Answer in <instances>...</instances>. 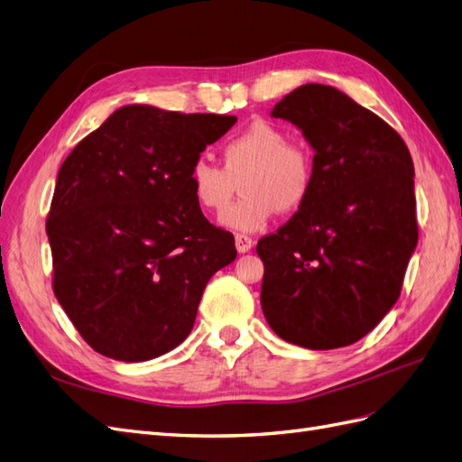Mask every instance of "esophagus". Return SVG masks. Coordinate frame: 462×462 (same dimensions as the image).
Returning a JSON list of instances; mask_svg holds the SVG:
<instances>
[{
	"label": "esophagus",
	"mask_w": 462,
	"mask_h": 462,
	"mask_svg": "<svg viewBox=\"0 0 462 462\" xmlns=\"http://www.w3.org/2000/svg\"><path fill=\"white\" fill-rule=\"evenodd\" d=\"M235 246L241 254H245V253H250V248L254 246V241L246 235H235Z\"/></svg>",
	"instance_id": "esophagus-1"
}]
</instances>
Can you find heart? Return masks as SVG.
Segmentation results:
<instances>
[{
    "label": "heart",
    "instance_id": "b5f03b06",
    "mask_svg": "<svg viewBox=\"0 0 462 462\" xmlns=\"http://www.w3.org/2000/svg\"><path fill=\"white\" fill-rule=\"evenodd\" d=\"M221 167L200 156L192 162L189 185L197 204L221 212L233 197L235 177H245V197L221 214L223 227L239 233L262 231L279 209H295L312 189V162L306 150L289 144L287 133L268 121H254L223 146Z\"/></svg>",
    "mask_w": 462,
    "mask_h": 462
}]
</instances>
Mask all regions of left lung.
I'll return each instance as SVG.
<instances>
[{
	"label": "left lung",
	"mask_w": 462,
	"mask_h": 462,
	"mask_svg": "<svg viewBox=\"0 0 462 462\" xmlns=\"http://www.w3.org/2000/svg\"><path fill=\"white\" fill-rule=\"evenodd\" d=\"M314 150L312 189L258 241L270 328L314 351L353 345L393 309L416 248L414 165L389 125L328 85H302L272 109Z\"/></svg>",
	"instance_id": "obj_1"
}]
</instances>
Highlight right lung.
Listing matches in <instances>:
<instances>
[{
  "instance_id": "add662e5",
  "label": "right lung",
  "mask_w": 462,
  "mask_h": 462,
  "mask_svg": "<svg viewBox=\"0 0 462 462\" xmlns=\"http://www.w3.org/2000/svg\"><path fill=\"white\" fill-rule=\"evenodd\" d=\"M235 121L123 106L63 162L46 223L53 292L96 353L144 362L173 351L209 277L236 258L189 185L192 162Z\"/></svg>"
}]
</instances>
